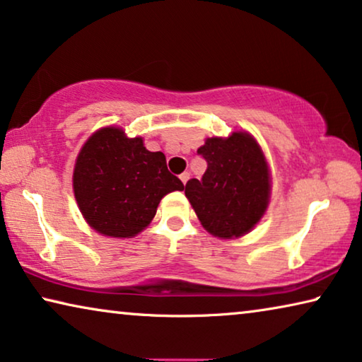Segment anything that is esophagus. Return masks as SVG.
<instances>
[{
	"label": "esophagus",
	"instance_id": "obj_1",
	"mask_svg": "<svg viewBox=\"0 0 362 362\" xmlns=\"http://www.w3.org/2000/svg\"><path fill=\"white\" fill-rule=\"evenodd\" d=\"M188 179H190V174H188V172H183V174H180V180H182L183 185H185V183L188 182Z\"/></svg>",
	"mask_w": 362,
	"mask_h": 362
}]
</instances>
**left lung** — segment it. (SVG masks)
<instances>
[{
	"mask_svg": "<svg viewBox=\"0 0 362 362\" xmlns=\"http://www.w3.org/2000/svg\"><path fill=\"white\" fill-rule=\"evenodd\" d=\"M197 153L206 160L202 180L190 179L185 195L209 234L233 239L249 233L265 213L269 174L250 134L208 138Z\"/></svg>",
	"mask_w": 362,
	"mask_h": 362,
	"instance_id": "left-lung-1",
	"label": "left lung"
}]
</instances>
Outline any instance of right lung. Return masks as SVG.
<instances>
[{"label": "right lung", "instance_id": "1", "mask_svg": "<svg viewBox=\"0 0 362 362\" xmlns=\"http://www.w3.org/2000/svg\"><path fill=\"white\" fill-rule=\"evenodd\" d=\"M73 188L90 228L109 237H133L151 223L163 197L183 190V183L167 169L160 151L151 153L141 138L109 127L81 149Z\"/></svg>", "mask_w": 362, "mask_h": 362}]
</instances>
